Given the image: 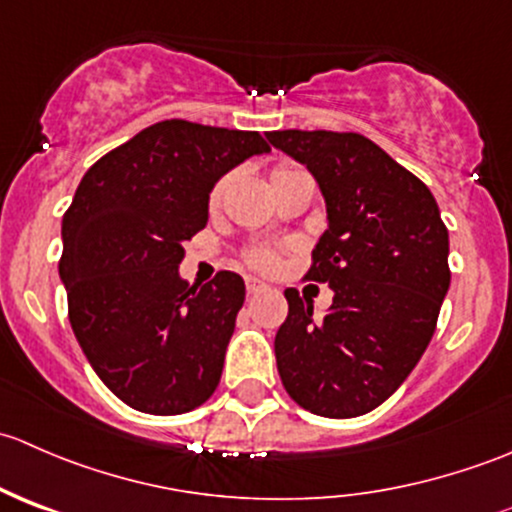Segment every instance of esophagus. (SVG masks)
Returning a JSON list of instances; mask_svg holds the SVG:
<instances>
[{
    "instance_id": "obj_1",
    "label": "esophagus",
    "mask_w": 512,
    "mask_h": 512,
    "mask_svg": "<svg viewBox=\"0 0 512 512\" xmlns=\"http://www.w3.org/2000/svg\"><path fill=\"white\" fill-rule=\"evenodd\" d=\"M245 287H247V294H257V292H262L267 285L262 280H257V277H247Z\"/></svg>"
}]
</instances>
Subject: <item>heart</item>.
I'll return each mask as SVG.
<instances>
[{"label": "heart", "mask_w": 512, "mask_h": 512, "mask_svg": "<svg viewBox=\"0 0 512 512\" xmlns=\"http://www.w3.org/2000/svg\"><path fill=\"white\" fill-rule=\"evenodd\" d=\"M289 170H292V168H277L275 173H272V180L282 178V175L289 173ZM223 190H225V183L215 185L213 193H210V205H218L220 203V198H223ZM252 262H255L257 267H272V265H275V257H272V252L260 250V252H255V255H252Z\"/></svg>", "instance_id": "1"}]
</instances>
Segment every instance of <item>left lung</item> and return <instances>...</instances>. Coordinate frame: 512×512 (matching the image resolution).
Masks as SVG:
<instances>
[{
  "mask_svg": "<svg viewBox=\"0 0 512 512\" xmlns=\"http://www.w3.org/2000/svg\"><path fill=\"white\" fill-rule=\"evenodd\" d=\"M277 151L307 165L327 205V230L307 272L334 299L287 289L275 337L277 371L302 409L354 418L384 404L426 352L451 285L448 230L414 173L359 133L272 131Z\"/></svg>",
  "mask_w": 512,
  "mask_h": 512,
  "instance_id": "1",
  "label": "left lung"
}]
</instances>
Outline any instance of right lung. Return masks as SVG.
I'll return each instance as SVG.
<instances>
[{"instance_id":"obj_1","label":"right lung","mask_w":512,"mask_h":512,"mask_svg":"<svg viewBox=\"0 0 512 512\" xmlns=\"http://www.w3.org/2000/svg\"><path fill=\"white\" fill-rule=\"evenodd\" d=\"M270 153L257 131L160 121L96 160L61 223L69 322L98 379L131 409L175 416L213 396L245 282L190 287L183 242L208 225L215 183Z\"/></svg>"}]
</instances>
